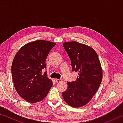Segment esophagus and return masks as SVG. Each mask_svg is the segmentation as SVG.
<instances>
[{"label": "esophagus", "mask_w": 123, "mask_h": 123, "mask_svg": "<svg viewBox=\"0 0 123 123\" xmlns=\"http://www.w3.org/2000/svg\"><path fill=\"white\" fill-rule=\"evenodd\" d=\"M62 81V79H56V82H57V83L61 82Z\"/></svg>", "instance_id": "1"}]
</instances>
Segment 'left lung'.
<instances>
[{
	"instance_id": "obj_1",
	"label": "left lung",
	"mask_w": 123,
	"mask_h": 123,
	"mask_svg": "<svg viewBox=\"0 0 123 123\" xmlns=\"http://www.w3.org/2000/svg\"><path fill=\"white\" fill-rule=\"evenodd\" d=\"M71 61L72 71L78 73L75 81L67 82L62 92L66 103L73 107L86 105L96 93L103 79V70L96 52L91 47L76 41L63 43Z\"/></svg>"
}]
</instances>
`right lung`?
<instances>
[{
  "mask_svg": "<svg viewBox=\"0 0 123 123\" xmlns=\"http://www.w3.org/2000/svg\"><path fill=\"white\" fill-rule=\"evenodd\" d=\"M56 43L37 40L22 47L14 57L11 67L12 78L17 92L30 103L44 99L53 85L47 77L45 60Z\"/></svg>",
  "mask_w": 123,
  "mask_h": 123,
  "instance_id": "add662e5",
  "label": "right lung"
}]
</instances>
